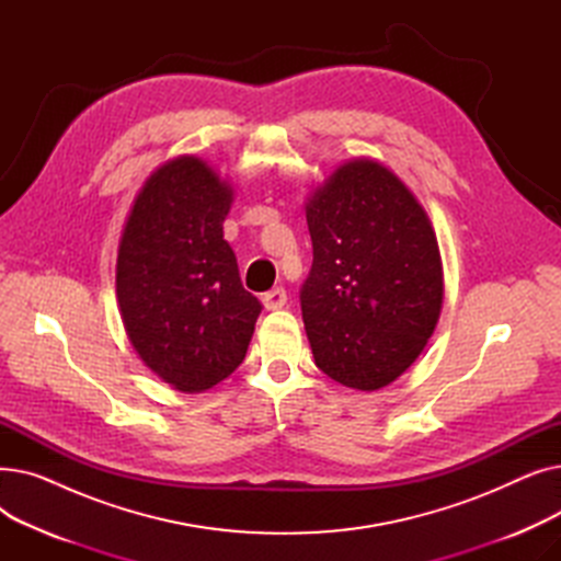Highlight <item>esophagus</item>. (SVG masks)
<instances>
[{
  "label": "esophagus",
  "instance_id": "obj_1",
  "mask_svg": "<svg viewBox=\"0 0 561 561\" xmlns=\"http://www.w3.org/2000/svg\"><path fill=\"white\" fill-rule=\"evenodd\" d=\"M261 302H263L265 311H277V309H282L286 305V290L284 288H273L268 293H263Z\"/></svg>",
  "mask_w": 561,
  "mask_h": 561
}]
</instances>
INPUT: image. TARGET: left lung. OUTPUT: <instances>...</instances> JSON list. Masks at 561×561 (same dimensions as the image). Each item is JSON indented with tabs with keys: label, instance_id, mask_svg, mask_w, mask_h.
I'll use <instances>...</instances> for the list:
<instances>
[{
	"label": "left lung",
	"instance_id": "obj_1",
	"mask_svg": "<svg viewBox=\"0 0 561 561\" xmlns=\"http://www.w3.org/2000/svg\"><path fill=\"white\" fill-rule=\"evenodd\" d=\"M305 211L313 263L300 302L316 366L347 389H385L419 359L444 307L432 220L368 157L341 163Z\"/></svg>",
	"mask_w": 561,
	"mask_h": 561
}]
</instances>
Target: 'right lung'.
Wrapping results in <instances>:
<instances>
[{"instance_id":"obj_1","label":"right lung","mask_w":561,"mask_h":561,"mask_svg":"<svg viewBox=\"0 0 561 561\" xmlns=\"http://www.w3.org/2000/svg\"><path fill=\"white\" fill-rule=\"evenodd\" d=\"M233 186L195 154L159 165L136 193L115 293L140 362L182 393L214 389L245 359L259 300L222 239Z\"/></svg>"}]
</instances>
